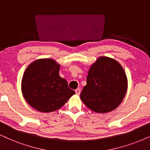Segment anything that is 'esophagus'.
I'll return each mask as SVG.
<instances>
[{
	"label": "esophagus",
	"mask_w": 150,
	"mask_h": 150,
	"mask_svg": "<svg viewBox=\"0 0 150 150\" xmlns=\"http://www.w3.org/2000/svg\"><path fill=\"white\" fill-rule=\"evenodd\" d=\"M75 92H76V95H80L81 90L79 89V88H77L76 90H75Z\"/></svg>",
	"instance_id": "obj_1"
}]
</instances>
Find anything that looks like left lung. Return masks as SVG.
<instances>
[{"instance_id":"8db88e82","label":"left lung","mask_w":150,"mask_h":150,"mask_svg":"<svg viewBox=\"0 0 150 150\" xmlns=\"http://www.w3.org/2000/svg\"><path fill=\"white\" fill-rule=\"evenodd\" d=\"M127 89V76L122 66L114 59L101 57L89 69L81 99L90 110L104 113L119 106Z\"/></svg>"}]
</instances>
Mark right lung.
<instances>
[{
    "instance_id": "obj_1",
    "label": "right lung",
    "mask_w": 150,
    "mask_h": 150,
    "mask_svg": "<svg viewBox=\"0 0 150 150\" xmlns=\"http://www.w3.org/2000/svg\"><path fill=\"white\" fill-rule=\"evenodd\" d=\"M60 65L52 59H40L28 67L22 79L23 97L29 105L41 112L60 108L75 92L59 76Z\"/></svg>"
}]
</instances>
